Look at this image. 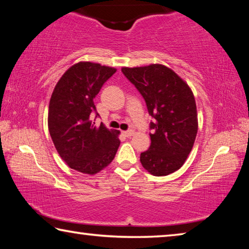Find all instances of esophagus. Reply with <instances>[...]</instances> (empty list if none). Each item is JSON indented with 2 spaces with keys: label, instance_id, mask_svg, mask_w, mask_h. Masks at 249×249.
Here are the masks:
<instances>
[{
  "label": "esophagus",
  "instance_id": "esophagus-1",
  "mask_svg": "<svg viewBox=\"0 0 249 249\" xmlns=\"http://www.w3.org/2000/svg\"><path fill=\"white\" fill-rule=\"evenodd\" d=\"M123 135L126 137H132L134 135V130H125V132H123Z\"/></svg>",
  "mask_w": 249,
  "mask_h": 249
}]
</instances>
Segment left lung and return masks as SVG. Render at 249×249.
Segmentation results:
<instances>
[{
  "instance_id": "obj_1",
  "label": "left lung",
  "mask_w": 249,
  "mask_h": 249,
  "mask_svg": "<svg viewBox=\"0 0 249 249\" xmlns=\"http://www.w3.org/2000/svg\"><path fill=\"white\" fill-rule=\"evenodd\" d=\"M125 74L146 101L154 129L150 147L141 154L142 166L150 175L168 176L183 166L195 144L197 113L195 95L174 70L160 64L123 67Z\"/></svg>"
}]
</instances>
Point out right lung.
Returning <instances> with one entry per match:
<instances>
[{"label":"right lung","instance_id":"add662e5","mask_svg":"<svg viewBox=\"0 0 249 249\" xmlns=\"http://www.w3.org/2000/svg\"><path fill=\"white\" fill-rule=\"evenodd\" d=\"M115 72L113 67L80 61L62 74L50 98L48 129L53 145L71 169L84 175L107 167L121 144L120 130L103 124L96 127L91 121L95 95Z\"/></svg>","mask_w":249,"mask_h":249}]
</instances>
